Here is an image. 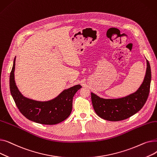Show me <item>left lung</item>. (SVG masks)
Returning <instances> with one entry per match:
<instances>
[{"instance_id":"1","label":"left lung","mask_w":157,"mask_h":157,"mask_svg":"<svg viewBox=\"0 0 157 157\" xmlns=\"http://www.w3.org/2000/svg\"><path fill=\"white\" fill-rule=\"evenodd\" d=\"M147 67L143 83L134 93L118 98H103L91 93L94 109L104 120L117 121L125 120L137 113L146 103L150 93L151 67L146 60Z\"/></svg>"}]
</instances>
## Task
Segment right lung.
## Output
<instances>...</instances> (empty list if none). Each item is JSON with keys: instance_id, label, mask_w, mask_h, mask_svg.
<instances>
[{"instance_id": "1", "label": "right lung", "mask_w": 157, "mask_h": 157, "mask_svg": "<svg viewBox=\"0 0 157 157\" xmlns=\"http://www.w3.org/2000/svg\"><path fill=\"white\" fill-rule=\"evenodd\" d=\"M16 56L10 73L11 94L19 111L28 120L43 125H55L67 119L72 109L73 97L82 86L76 85L65 89L55 98L48 101H38L23 96L14 80Z\"/></svg>"}]
</instances>
